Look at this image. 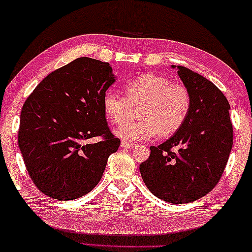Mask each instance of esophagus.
Instances as JSON below:
<instances>
[{
  "mask_svg": "<svg viewBox=\"0 0 252 252\" xmlns=\"http://www.w3.org/2000/svg\"><path fill=\"white\" fill-rule=\"evenodd\" d=\"M122 146H123L124 148H128V150H130V148H134V147H135V144L124 141V142H122Z\"/></svg>",
  "mask_w": 252,
  "mask_h": 252,
  "instance_id": "1",
  "label": "esophagus"
}]
</instances>
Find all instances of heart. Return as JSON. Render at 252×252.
<instances>
[{
  "mask_svg": "<svg viewBox=\"0 0 252 252\" xmlns=\"http://www.w3.org/2000/svg\"><path fill=\"white\" fill-rule=\"evenodd\" d=\"M126 97L108 92L102 98L105 115L114 124L122 125L130 116L131 106H139L137 122L116 129L127 141H145L159 133L170 136L187 121L191 110V94L183 85L172 84L166 77L145 73L127 81L124 86Z\"/></svg>",
  "mask_w": 252,
  "mask_h": 252,
  "instance_id": "obj_1",
  "label": "heart"
}]
</instances>
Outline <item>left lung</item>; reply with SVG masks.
<instances>
[{"label": "left lung", "instance_id": "obj_1", "mask_svg": "<svg viewBox=\"0 0 252 252\" xmlns=\"http://www.w3.org/2000/svg\"><path fill=\"white\" fill-rule=\"evenodd\" d=\"M175 68V65H172ZM177 75L191 94L183 126L139 165L147 189L170 203L199 200L219 183L233 144L228 99L207 78L183 65Z\"/></svg>", "mask_w": 252, "mask_h": 252}]
</instances>
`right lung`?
I'll use <instances>...</instances> for the list:
<instances>
[{
    "mask_svg": "<svg viewBox=\"0 0 252 252\" xmlns=\"http://www.w3.org/2000/svg\"><path fill=\"white\" fill-rule=\"evenodd\" d=\"M114 81L108 63L81 57L49 73L27 98L18 142L29 175L43 194L78 199L100 181L109 155L121 145L102 108ZM94 137L99 141L89 144Z\"/></svg>",
    "mask_w": 252,
    "mask_h": 252,
    "instance_id": "right-lung-1",
    "label": "right lung"
}]
</instances>
